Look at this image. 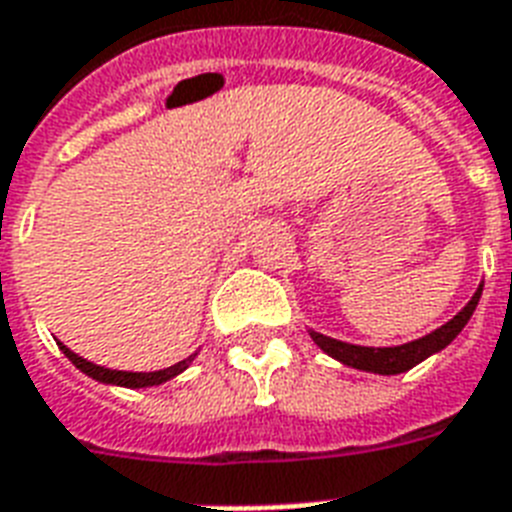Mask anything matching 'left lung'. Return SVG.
<instances>
[{"instance_id": "left-lung-1", "label": "left lung", "mask_w": 512, "mask_h": 512, "mask_svg": "<svg viewBox=\"0 0 512 512\" xmlns=\"http://www.w3.org/2000/svg\"><path fill=\"white\" fill-rule=\"evenodd\" d=\"M481 290L484 285H478L473 298L460 309V312L447 322V325L436 327L433 333L423 335L418 341L402 343V346H357V343L338 341V338H330V335H322L317 330H309L312 341L325 351L327 357L338 359L341 365L354 367V370L375 372V375H399V372L412 370L415 365H420L423 359H428L431 354H439L441 349H447L449 343L455 341L460 330L468 325V320L473 317L478 306V298H481Z\"/></svg>"}]
</instances>
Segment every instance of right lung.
Wrapping results in <instances>:
<instances>
[{"mask_svg":"<svg viewBox=\"0 0 512 512\" xmlns=\"http://www.w3.org/2000/svg\"><path fill=\"white\" fill-rule=\"evenodd\" d=\"M57 346H60V351H63L65 357L71 359L73 365L79 367L84 375H89V378L100 380V383H108V386H124V388H150V386H161V383H166V380L177 378L179 372H185L187 367L192 365V359L198 357V354H190L187 359H182V362H177V365L166 367V370H155V372H129V370H110V367H100L94 365V362H89V359L79 357L76 351H71L68 346H63V343L57 341Z\"/></svg>","mask_w":512,"mask_h":512,"instance_id":"obj_1","label":"right lung"}]
</instances>
